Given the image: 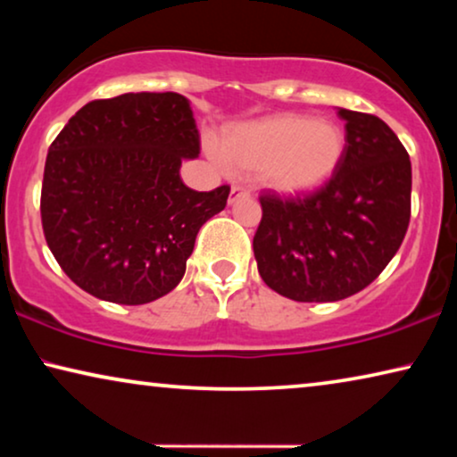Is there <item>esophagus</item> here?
Masks as SVG:
<instances>
[{
    "instance_id": "obj_1",
    "label": "esophagus",
    "mask_w": 457,
    "mask_h": 457,
    "mask_svg": "<svg viewBox=\"0 0 457 457\" xmlns=\"http://www.w3.org/2000/svg\"><path fill=\"white\" fill-rule=\"evenodd\" d=\"M247 195H249V191L245 189V187H241V185H233V187H230V193H228V204L233 205L235 202H239V199L247 197Z\"/></svg>"
}]
</instances>
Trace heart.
<instances>
[{"instance_id":"heart-1","label":"heart","mask_w":457,"mask_h":457,"mask_svg":"<svg viewBox=\"0 0 457 457\" xmlns=\"http://www.w3.org/2000/svg\"><path fill=\"white\" fill-rule=\"evenodd\" d=\"M343 152L345 135L337 124L291 112L228 124L216 143L230 172L255 174L264 189L285 197L320 189L339 168Z\"/></svg>"}]
</instances>
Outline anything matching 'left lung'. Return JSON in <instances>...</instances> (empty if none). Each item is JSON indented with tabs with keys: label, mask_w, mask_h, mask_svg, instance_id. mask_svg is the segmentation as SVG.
Masks as SVG:
<instances>
[{
	"label": "left lung",
	"mask_w": 457,
	"mask_h": 457,
	"mask_svg": "<svg viewBox=\"0 0 457 457\" xmlns=\"http://www.w3.org/2000/svg\"><path fill=\"white\" fill-rule=\"evenodd\" d=\"M345 152L327 187L305 199L264 195L253 237L260 277L293 302H339L385 270L410 224L411 164L372 114L339 108Z\"/></svg>",
	"instance_id": "obj_1"
}]
</instances>
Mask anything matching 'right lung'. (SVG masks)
<instances>
[{
  "label": "right lung",
  "instance_id": "add662e5",
  "mask_svg": "<svg viewBox=\"0 0 457 457\" xmlns=\"http://www.w3.org/2000/svg\"><path fill=\"white\" fill-rule=\"evenodd\" d=\"M197 155L195 118L180 93L97 99L68 120L46 160L41 222L74 285L141 305L180 283L199 228L230 191L183 183L180 164Z\"/></svg>",
  "mask_w": 457,
  "mask_h": 457
}]
</instances>
